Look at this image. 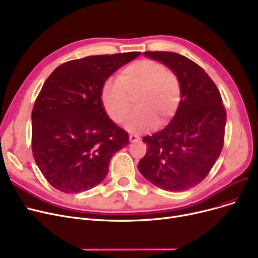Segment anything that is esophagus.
<instances>
[{"label":"esophagus","instance_id":"34e87169","mask_svg":"<svg viewBox=\"0 0 258 258\" xmlns=\"http://www.w3.org/2000/svg\"><path fill=\"white\" fill-rule=\"evenodd\" d=\"M140 140V137L137 136V135H130V141L135 143V142H138Z\"/></svg>","mask_w":258,"mask_h":258}]
</instances>
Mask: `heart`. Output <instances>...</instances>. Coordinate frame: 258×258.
I'll list each match as a JSON object with an SVG mask.
<instances>
[{"instance_id":"b5f03b06","label":"heart","mask_w":258,"mask_h":258,"mask_svg":"<svg viewBox=\"0 0 258 258\" xmlns=\"http://www.w3.org/2000/svg\"><path fill=\"white\" fill-rule=\"evenodd\" d=\"M136 109L126 122L133 133L169 124L175 117L181 100L177 77L153 60H138L122 69L119 81L106 80L100 99L108 117L116 123L125 121L130 109V97L135 96Z\"/></svg>"}]
</instances>
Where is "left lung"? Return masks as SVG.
Segmentation results:
<instances>
[{"label":"left lung","mask_w":258,"mask_h":258,"mask_svg":"<svg viewBox=\"0 0 258 258\" xmlns=\"http://www.w3.org/2000/svg\"><path fill=\"white\" fill-rule=\"evenodd\" d=\"M174 73L181 100L162 131L144 137L147 154L138 163L145 179L165 191L182 192L208 176L223 147L227 114L215 83L201 67L171 51H147Z\"/></svg>","instance_id":"8db88e82"}]
</instances>
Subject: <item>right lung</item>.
Listing matches in <instances>:
<instances>
[{"label":"right lung","instance_id":"obj_1","mask_svg":"<svg viewBox=\"0 0 258 258\" xmlns=\"http://www.w3.org/2000/svg\"><path fill=\"white\" fill-rule=\"evenodd\" d=\"M141 52L89 55L58 66L31 113L32 154L46 180L64 193L85 192L103 181L111 157L128 134L104 110L106 79Z\"/></svg>","mask_w":258,"mask_h":258}]
</instances>
